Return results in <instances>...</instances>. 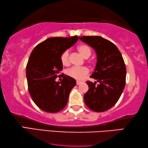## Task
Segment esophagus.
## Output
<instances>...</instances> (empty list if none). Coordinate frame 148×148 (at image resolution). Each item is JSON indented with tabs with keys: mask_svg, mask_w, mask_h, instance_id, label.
<instances>
[{
	"mask_svg": "<svg viewBox=\"0 0 148 148\" xmlns=\"http://www.w3.org/2000/svg\"><path fill=\"white\" fill-rule=\"evenodd\" d=\"M81 81H77V85H79V84H81Z\"/></svg>",
	"mask_w": 148,
	"mask_h": 148,
	"instance_id": "esophagus-1",
	"label": "esophagus"
}]
</instances>
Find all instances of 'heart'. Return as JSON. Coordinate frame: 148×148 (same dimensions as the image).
<instances>
[{
    "label": "heart",
    "mask_w": 148,
    "mask_h": 148,
    "mask_svg": "<svg viewBox=\"0 0 148 148\" xmlns=\"http://www.w3.org/2000/svg\"><path fill=\"white\" fill-rule=\"evenodd\" d=\"M77 50L84 58H88L91 55V48L86 45H79L77 47ZM60 60L64 65H67L69 64V51L65 50L60 56ZM89 69L86 67H72L66 71L68 76L77 80L83 79L88 74Z\"/></svg>",
    "instance_id": "heart-1"
}]
</instances>
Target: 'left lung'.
<instances>
[{
	"mask_svg": "<svg viewBox=\"0 0 148 148\" xmlns=\"http://www.w3.org/2000/svg\"><path fill=\"white\" fill-rule=\"evenodd\" d=\"M93 48L96 52L97 63L90 77L99 82L86 81L88 90L84 95L87 107L96 112L108 110L117 102L124 90L127 70L122 55L116 46L98 36L79 37Z\"/></svg>",
	"mask_w": 148,
	"mask_h": 148,
	"instance_id": "1",
	"label": "left lung"
}]
</instances>
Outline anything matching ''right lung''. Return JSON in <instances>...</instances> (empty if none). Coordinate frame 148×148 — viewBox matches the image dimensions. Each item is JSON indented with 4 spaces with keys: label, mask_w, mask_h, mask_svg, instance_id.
Returning a JSON list of instances; mask_svg holds the SVG:
<instances>
[{
    "label": "right lung",
    "mask_w": 148,
    "mask_h": 148,
    "mask_svg": "<svg viewBox=\"0 0 148 148\" xmlns=\"http://www.w3.org/2000/svg\"><path fill=\"white\" fill-rule=\"evenodd\" d=\"M78 39V36L48 38L36 46L29 58L26 67L28 90L35 103L46 112L63 110L76 85L75 79L60 75L63 69L60 56ZM58 76L63 77L60 82L55 81Z\"/></svg>",
    "instance_id": "1"
}]
</instances>
